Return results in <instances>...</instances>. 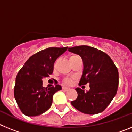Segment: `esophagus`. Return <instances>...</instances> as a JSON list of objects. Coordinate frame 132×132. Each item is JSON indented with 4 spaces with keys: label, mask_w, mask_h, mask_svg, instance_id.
Segmentation results:
<instances>
[{
    "label": "esophagus",
    "mask_w": 132,
    "mask_h": 132,
    "mask_svg": "<svg viewBox=\"0 0 132 132\" xmlns=\"http://www.w3.org/2000/svg\"><path fill=\"white\" fill-rule=\"evenodd\" d=\"M62 89L64 91H67V90H69L70 88H69V87H63Z\"/></svg>",
    "instance_id": "34e87169"
}]
</instances>
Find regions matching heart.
Returning <instances> with one entry per match:
<instances>
[{"mask_svg": "<svg viewBox=\"0 0 132 132\" xmlns=\"http://www.w3.org/2000/svg\"><path fill=\"white\" fill-rule=\"evenodd\" d=\"M73 56H75V55H72V56H71V57H70V58L71 57H73ZM65 82L66 84H69H69H71V82H72V79H69V78H67V79H66L65 80Z\"/></svg>", "mask_w": 132, "mask_h": 132, "instance_id": "obj_1", "label": "heart"}]
</instances>
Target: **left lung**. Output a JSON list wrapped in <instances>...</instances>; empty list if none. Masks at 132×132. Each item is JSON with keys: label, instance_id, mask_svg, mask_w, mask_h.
I'll return each mask as SVG.
<instances>
[{"label": "left lung", "instance_id": "obj_1", "mask_svg": "<svg viewBox=\"0 0 132 132\" xmlns=\"http://www.w3.org/2000/svg\"><path fill=\"white\" fill-rule=\"evenodd\" d=\"M68 50L80 55L82 59L83 71L79 85L89 83L90 87L87 92L80 88H75L78 96L71 103L85 114L102 112L117 93L119 82L117 67L106 53L94 47L80 45L69 47Z\"/></svg>", "mask_w": 132, "mask_h": 132}]
</instances>
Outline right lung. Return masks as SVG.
Listing matches in <instances>:
<instances>
[{
    "instance_id": "add662e5",
    "label": "right lung",
    "mask_w": 132,
    "mask_h": 132,
    "mask_svg": "<svg viewBox=\"0 0 132 132\" xmlns=\"http://www.w3.org/2000/svg\"><path fill=\"white\" fill-rule=\"evenodd\" d=\"M68 47H49L31 56L16 78L14 98L22 112L36 116L47 111L52 106L53 95L62 89L60 85L45 88L42 79L52 74L56 59Z\"/></svg>"
}]
</instances>
